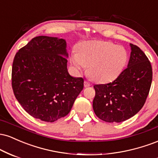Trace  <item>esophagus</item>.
<instances>
[{
    "label": "esophagus",
    "mask_w": 158,
    "mask_h": 158,
    "mask_svg": "<svg viewBox=\"0 0 158 158\" xmlns=\"http://www.w3.org/2000/svg\"><path fill=\"white\" fill-rule=\"evenodd\" d=\"M84 86L85 87V88H87V87H90V84L88 81H84Z\"/></svg>",
    "instance_id": "obj_1"
}]
</instances>
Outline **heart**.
Wrapping results in <instances>:
<instances>
[{"label":"heart","mask_w":158,"mask_h":158,"mask_svg":"<svg viewBox=\"0 0 158 158\" xmlns=\"http://www.w3.org/2000/svg\"><path fill=\"white\" fill-rule=\"evenodd\" d=\"M127 50L111 41L94 40L78 45L73 52L70 62L81 72L88 66V73L97 82H109L120 75L128 62Z\"/></svg>","instance_id":"b5f03b06"}]
</instances>
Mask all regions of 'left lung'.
Returning <instances> with one entry per match:
<instances>
[{"mask_svg": "<svg viewBox=\"0 0 158 158\" xmlns=\"http://www.w3.org/2000/svg\"><path fill=\"white\" fill-rule=\"evenodd\" d=\"M128 67L115 80L94 86V113L107 123H120L131 118L146 102L152 81L151 63L140 48L130 44Z\"/></svg>", "mask_w": 158, "mask_h": 158, "instance_id": "left-lung-1", "label": "left lung"}]
</instances>
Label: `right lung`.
I'll list each match as a JSON object with an SVG mask.
<instances>
[{"instance_id":"1","label":"right lung","mask_w":158,"mask_h":158,"mask_svg":"<svg viewBox=\"0 0 158 158\" xmlns=\"http://www.w3.org/2000/svg\"><path fill=\"white\" fill-rule=\"evenodd\" d=\"M63 39L37 36L15 54L12 87L17 100L34 118L52 123L68 115L84 87L68 71Z\"/></svg>"}]
</instances>
